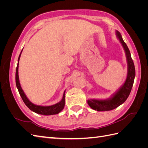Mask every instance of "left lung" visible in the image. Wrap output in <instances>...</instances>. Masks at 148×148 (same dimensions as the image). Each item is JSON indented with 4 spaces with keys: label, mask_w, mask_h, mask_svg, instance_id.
Wrapping results in <instances>:
<instances>
[{
    "label": "left lung",
    "mask_w": 148,
    "mask_h": 148,
    "mask_svg": "<svg viewBox=\"0 0 148 148\" xmlns=\"http://www.w3.org/2000/svg\"><path fill=\"white\" fill-rule=\"evenodd\" d=\"M116 36L119 39L120 43L122 44L125 52V55H126L128 65L127 78L122 86L110 98L107 99H90L88 100V104L91 108L97 111L111 110L122 104L129 96L133 87L134 79H135V68L132 59L130 52L126 43L123 40L122 35L117 31H116Z\"/></svg>",
    "instance_id": "obj_1"
}]
</instances>
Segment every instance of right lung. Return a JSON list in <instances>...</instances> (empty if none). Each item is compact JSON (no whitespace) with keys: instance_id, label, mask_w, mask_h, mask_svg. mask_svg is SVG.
Returning <instances> with one entry per match:
<instances>
[{"instance_id":"add662e5","label":"right lung","mask_w":148,"mask_h":148,"mask_svg":"<svg viewBox=\"0 0 148 148\" xmlns=\"http://www.w3.org/2000/svg\"><path fill=\"white\" fill-rule=\"evenodd\" d=\"M22 51H23V49H22ZM22 51H21V53L18 57V64L16 69V73H15V82H16V88L18 89V90L20 95L21 96L22 99H23L25 105L27 106L31 110H32L33 112H34L38 114H41L44 115H55V114H59L60 112H61L64 108L65 103V91L64 92L63 97H62V100L59 102L57 103L56 104L49 106H42L34 104L33 103L31 102L28 99V97H26L24 91H23V89H22L21 87V85L19 81V76H18L19 60H20V58L21 56Z\"/></svg>"}]
</instances>
